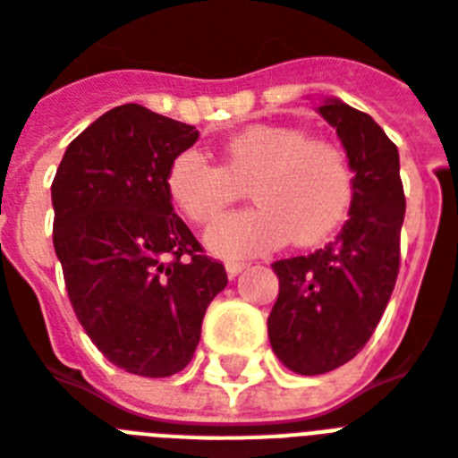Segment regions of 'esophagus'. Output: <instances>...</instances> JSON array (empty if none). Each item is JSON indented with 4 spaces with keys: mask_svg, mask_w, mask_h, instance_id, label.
<instances>
[{
    "mask_svg": "<svg viewBox=\"0 0 458 458\" xmlns=\"http://www.w3.org/2000/svg\"><path fill=\"white\" fill-rule=\"evenodd\" d=\"M247 267H249L247 260H228V263H225V272H228L230 276H237L240 272L247 270Z\"/></svg>",
    "mask_w": 458,
    "mask_h": 458,
    "instance_id": "obj_1",
    "label": "esophagus"
}]
</instances>
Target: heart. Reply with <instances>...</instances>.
I'll list each match as a JSON object with an SVG mask.
<instances>
[{
    "instance_id": "heart-1",
    "label": "heart",
    "mask_w": 458,
    "mask_h": 458,
    "mask_svg": "<svg viewBox=\"0 0 458 458\" xmlns=\"http://www.w3.org/2000/svg\"><path fill=\"white\" fill-rule=\"evenodd\" d=\"M256 207L221 218L207 244L223 259H244L286 240L312 247L333 235L353 199L347 153L328 140L291 125H251L230 137L221 165L198 148H183L165 172V191L188 221L209 223L242 198Z\"/></svg>"
}]
</instances>
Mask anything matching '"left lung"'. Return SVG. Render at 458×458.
Segmentation results:
<instances>
[{
  "mask_svg": "<svg viewBox=\"0 0 458 458\" xmlns=\"http://www.w3.org/2000/svg\"><path fill=\"white\" fill-rule=\"evenodd\" d=\"M318 114L337 130L353 170L349 218L310 256L272 263L279 295L267 317L272 352L298 375L352 360L377 328L401 267L405 193L398 148L368 114L326 99Z\"/></svg>",
  "mask_w": 458,
  "mask_h": 458,
  "instance_id": "obj_1",
  "label": "left lung"
}]
</instances>
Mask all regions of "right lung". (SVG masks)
<instances>
[{"label":"right lung","mask_w":458,"mask_h":458,"mask_svg":"<svg viewBox=\"0 0 458 458\" xmlns=\"http://www.w3.org/2000/svg\"><path fill=\"white\" fill-rule=\"evenodd\" d=\"M198 130L123 105L67 146L53 179V247L76 318L114 366L170 377L193 359L202 318L228 275L165 191Z\"/></svg>","instance_id":"add662e5"}]
</instances>
